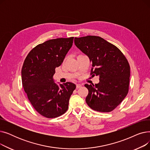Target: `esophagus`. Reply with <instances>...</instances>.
<instances>
[{"label":"esophagus","instance_id":"34e87169","mask_svg":"<svg viewBox=\"0 0 150 150\" xmlns=\"http://www.w3.org/2000/svg\"><path fill=\"white\" fill-rule=\"evenodd\" d=\"M81 87V84H76V88L77 89H78V88H80Z\"/></svg>","mask_w":150,"mask_h":150}]
</instances>
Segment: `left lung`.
Here are the masks:
<instances>
[{"mask_svg": "<svg viewBox=\"0 0 150 150\" xmlns=\"http://www.w3.org/2000/svg\"><path fill=\"white\" fill-rule=\"evenodd\" d=\"M74 42L92 62L91 74L100 77L95 86L84 85L89 91L86 103L94 111H113L129 91L130 67L127 59L116 46L100 36L75 38Z\"/></svg>", "mask_w": 150, "mask_h": 150, "instance_id": "8db88e82", "label": "left lung"}]
</instances>
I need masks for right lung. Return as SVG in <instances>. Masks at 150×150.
<instances>
[{"label":"right lung","mask_w":150,"mask_h":150,"mask_svg":"<svg viewBox=\"0 0 150 150\" xmlns=\"http://www.w3.org/2000/svg\"><path fill=\"white\" fill-rule=\"evenodd\" d=\"M74 37L57 38L38 44L27 56L22 68V83L31 105L46 118L64 114L76 85L54 82L55 68L63 62L72 46Z\"/></svg>","instance_id":"obj_1"}]
</instances>
